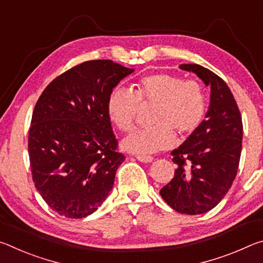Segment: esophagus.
Segmentation results:
<instances>
[{"label": "esophagus", "mask_w": 263, "mask_h": 263, "mask_svg": "<svg viewBox=\"0 0 263 263\" xmlns=\"http://www.w3.org/2000/svg\"><path fill=\"white\" fill-rule=\"evenodd\" d=\"M136 158L139 160V161L146 162V163L153 161V157H151V155H140V154H138V155H136Z\"/></svg>", "instance_id": "obj_1"}]
</instances>
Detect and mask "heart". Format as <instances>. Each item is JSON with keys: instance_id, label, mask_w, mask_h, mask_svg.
Here are the masks:
<instances>
[{"instance_id": "b5f03b06", "label": "heart", "mask_w": 263, "mask_h": 263, "mask_svg": "<svg viewBox=\"0 0 263 263\" xmlns=\"http://www.w3.org/2000/svg\"><path fill=\"white\" fill-rule=\"evenodd\" d=\"M141 104H157L154 126L131 132L123 140L124 148L138 154L166 149L174 141V131L188 136L197 130L205 118L208 97L195 80L159 73L140 79L135 90L117 87L111 90L106 109L112 122L122 131L131 130Z\"/></svg>"}]
</instances>
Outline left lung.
Here are the masks:
<instances>
[{
	"label": "left lung",
	"mask_w": 263,
	"mask_h": 263,
	"mask_svg": "<svg viewBox=\"0 0 263 263\" xmlns=\"http://www.w3.org/2000/svg\"><path fill=\"white\" fill-rule=\"evenodd\" d=\"M180 68L195 73L210 86V106L201 126L172 151V160L177 167L160 195L175 211L199 215L210 211L224 198L237 176L242 121L224 80L196 64H183Z\"/></svg>",
	"instance_id": "1"
}]
</instances>
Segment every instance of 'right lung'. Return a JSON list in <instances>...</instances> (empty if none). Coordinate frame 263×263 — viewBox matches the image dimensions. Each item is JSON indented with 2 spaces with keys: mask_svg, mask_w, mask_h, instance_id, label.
<instances>
[{
  "mask_svg": "<svg viewBox=\"0 0 263 263\" xmlns=\"http://www.w3.org/2000/svg\"><path fill=\"white\" fill-rule=\"evenodd\" d=\"M132 72L111 60L82 62L53 80L35 103L28 141L32 180L60 216L91 215L112 188L125 157L106 102Z\"/></svg>",
  "mask_w": 263,
  "mask_h": 263,
  "instance_id": "right-lung-1",
  "label": "right lung"
}]
</instances>
